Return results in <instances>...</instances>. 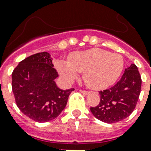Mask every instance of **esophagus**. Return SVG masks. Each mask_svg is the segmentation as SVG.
Instances as JSON below:
<instances>
[{"label":"esophagus","instance_id":"34e87169","mask_svg":"<svg viewBox=\"0 0 151 151\" xmlns=\"http://www.w3.org/2000/svg\"><path fill=\"white\" fill-rule=\"evenodd\" d=\"M80 92H82L83 94H85V95H88L90 93V92H88V91H85V90H81Z\"/></svg>","mask_w":151,"mask_h":151}]
</instances>
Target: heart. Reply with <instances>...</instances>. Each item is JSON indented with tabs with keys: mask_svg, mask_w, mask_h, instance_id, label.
<instances>
[{
	"mask_svg": "<svg viewBox=\"0 0 151 151\" xmlns=\"http://www.w3.org/2000/svg\"><path fill=\"white\" fill-rule=\"evenodd\" d=\"M124 68L121 55L100 48L74 52L70 60L59 59L57 69L66 83H71L83 73L85 84L93 89H103L117 80Z\"/></svg>",
	"mask_w": 151,
	"mask_h": 151,
	"instance_id": "b5f03b06",
	"label": "heart"
}]
</instances>
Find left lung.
I'll return each instance as SVG.
<instances>
[{
    "instance_id": "1",
    "label": "left lung",
    "mask_w": 151,
    "mask_h": 151,
    "mask_svg": "<svg viewBox=\"0 0 151 151\" xmlns=\"http://www.w3.org/2000/svg\"><path fill=\"white\" fill-rule=\"evenodd\" d=\"M141 84L138 68L132 64L125 69L121 80L114 86L99 92V105L90 108L93 116L108 124L121 122L129 117L136 107Z\"/></svg>"
}]
</instances>
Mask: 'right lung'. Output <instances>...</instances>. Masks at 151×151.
<instances>
[{"mask_svg":"<svg viewBox=\"0 0 151 151\" xmlns=\"http://www.w3.org/2000/svg\"><path fill=\"white\" fill-rule=\"evenodd\" d=\"M48 52L32 55L19 63L12 74V92L21 112L37 122L56 118L65 109L73 88L63 90L55 82L58 73Z\"/></svg>","mask_w":151,"mask_h":151,"instance_id":"right-lung-1","label":"right lung"}]
</instances>
